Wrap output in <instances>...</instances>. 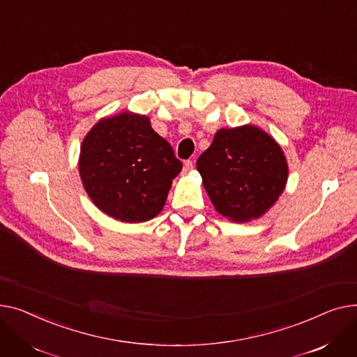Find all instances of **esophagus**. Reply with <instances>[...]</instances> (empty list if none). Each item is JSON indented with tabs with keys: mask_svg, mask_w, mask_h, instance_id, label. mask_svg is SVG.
Wrapping results in <instances>:
<instances>
[{
	"mask_svg": "<svg viewBox=\"0 0 357 357\" xmlns=\"http://www.w3.org/2000/svg\"><path fill=\"white\" fill-rule=\"evenodd\" d=\"M195 167V162L192 161V160H187L185 162H184V172H190L192 169Z\"/></svg>",
	"mask_w": 357,
	"mask_h": 357,
	"instance_id": "obj_1",
	"label": "esophagus"
}]
</instances>
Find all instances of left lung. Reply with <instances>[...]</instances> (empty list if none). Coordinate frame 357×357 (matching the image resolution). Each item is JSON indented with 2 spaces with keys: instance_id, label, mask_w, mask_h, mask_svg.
<instances>
[{
  "instance_id": "1",
  "label": "left lung",
  "mask_w": 357,
  "mask_h": 357,
  "mask_svg": "<svg viewBox=\"0 0 357 357\" xmlns=\"http://www.w3.org/2000/svg\"><path fill=\"white\" fill-rule=\"evenodd\" d=\"M196 165L216 212L239 223L265 215L288 180L280 144L250 123L219 130Z\"/></svg>"
}]
</instances>
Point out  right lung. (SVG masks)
<instances>
[{"label":"right lung","instance_id":"1","mask_svg":"<svg viewBox=\"0 0 357 357\" xmlns=\"http://www.w3.org/2000/svg\"><path fill=\"white\" fill-rule=\"evenodd\" d=\"M181 169L150 118L130 111L99 119L80 145L79 174L88 196L125 223L155 218Z\"/></svg>","mask_w":357,"mask_h":357}]
</instances>
